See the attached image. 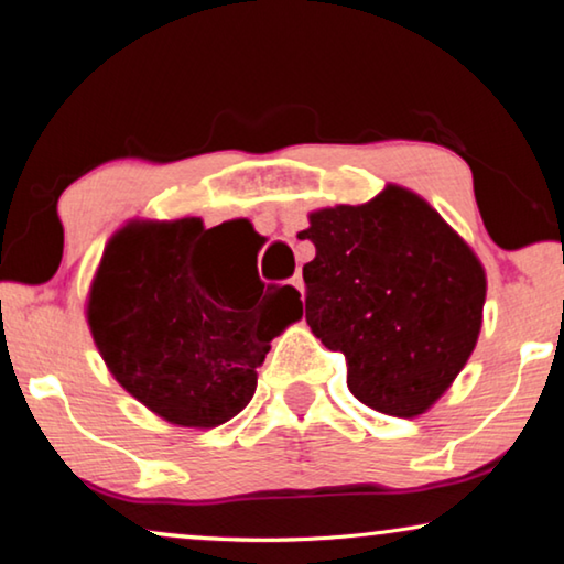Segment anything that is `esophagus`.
I'll list each match as a JSON object with an SVG mask.
<instances>
[{
  "mask_svg": "<svg viewBox=\"0 0 564 564\" xmlns=\"http://www.w3.org/2000/svg\"><path fill=\"white\" fill-rule=\"evenodd\" d=\"M290 284L300 292V295H305V282H303V276L295 274V276H292V280H290Z\"/></svg>",
  "mask_w": 564,
  "mask_h": 564,
  "instance_id": "1",
  "label": "esophagus"
}]
</instances>
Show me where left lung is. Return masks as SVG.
I'll use <instances>...</instances> for the list:
<instances>
[{"label":"left lung","instance_id":"8db88e82","mask_svg":"<svg viewBox=\"0 0 564 564\" xmlns=\"http://www.w3.org/2000/svg\"><path fill=\"white\" fill-rule=\"evenodd\" d=\"M297 238L305 321L349 365L351 395L377 413L419 419L475 351L488 292L482 261L415 192L388 184L365 205L321 207Z\"/></svg>","mask_w":564,"mask_h":564}]
</instances>
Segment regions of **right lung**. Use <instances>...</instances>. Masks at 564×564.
<instances>
[{"mask_svg": "<svg viewBox=\"0 0 564 564\" xmlns=\"http://www.w3.org/2000/svg\"><path fill=\"white\" fill-rule=\"evenodd\" d=\"M84 313L122 390L172 426L215 429L249 405L269 344L303 303L290 284L246 290L230 249L184 215L115 230Z\"/></svg>", "mask_w": 564, "mask_h": 564, "instance_id": "obj_1", "label": "right lung"}]
</instances>
